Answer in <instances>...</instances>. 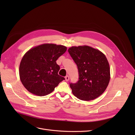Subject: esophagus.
I'll use <instances>...</instances> for the list:
<instances>
[{"mask_svg": "<svg viewBox=\"0 0 135 135\" xmlns=\"http://www.w3.org/2000/svg\"><path fill=\"white\" fill-rule=\"evenodd\" d=\"M65 80H66V81H68L69 80V76L68 75L65 76Z\"/></svg>", "mask_w": 135, "mask_h": 135, "instance_id": "1", "label": "esophagus"}]
</instances>
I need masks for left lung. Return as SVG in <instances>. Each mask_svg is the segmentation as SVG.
<instances>
[{"label":"left lung","mask_w":135,"mask_h":135,"mask_svg":"<svg viewBox=\"0 0 135 135\" xmlns=\"http://www.w3.org/2000/svg\"><path fill=\"white\" fill-rule=\"evenodd\" d=\"M68 52L78 70V81L70 83L73 93L81 100L96 99L109 84L110 74L108 60L104 54L91 47H71Z\"/></svg>","instance_id":"obj_1"}]
</instances>
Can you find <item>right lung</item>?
<instances>
[{
  "mask_svg": "<svg viewBox=\"0 0 135 135\" xmlns=\"http://www.w3.org/2000/svg\"><path fill=\"white\" fill-rule=\"evenodd\" d=\"M66 50L61 45L43 44L26 53L20 65L19 74L28 91L39 96H46L65 80L58 74L60 68L56 61Z\"/></svg>",
  "mask_w": 135,
  "mask_h": 135,
  "instance_id": "right-lung-1",
  "label": "right lung"
}]
</instances>
